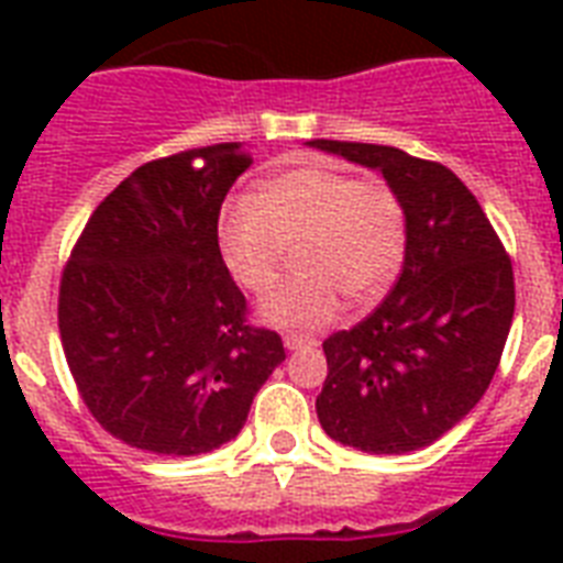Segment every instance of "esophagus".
<instances>
[{
  "label": "esophagus",
  "instance_id": "1",
  "mask_svg": "<svg viewBox=\"0 0 563 563\" xmlns=\"http://www.w3.org/2000/svg\"><path fill=\"white\" fill-rule=\"evenodd\" d=\"M286 344V351H303V347H316V339H309V335H286L283 339Z\"/></svg>",
  "mask_w": 563,
  "mask_h": 563
}]
</instances>
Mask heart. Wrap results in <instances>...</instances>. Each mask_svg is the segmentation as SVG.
<instances>
[{"label":"heart","mask_w":563,"mask_h":563,"mask_svg":"<svg viewBox=\"0 0 563 563\" xmlns=\"http://www.w3.org/2000/svg\"><path fill=\"white\" fill-rule=\"evenodd\" d=\"M289 251H298V274L263 300L260 316L316 330L339 316L342 298L365 307L391 289L406 254V207L385 180L303 166L263 180L251 203L221 216L219 254L251 295L272 289Z\"/></svg>","instance_id":"b5f03b06"}]
</instances>
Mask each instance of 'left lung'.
Returning a JSON list of instances; mask_svg holds the SVG:
<instances>
[{
	"instance_id": "8db88e82",
	"label": "left lung",
	"mask_w": 563,
	"mask_h": 563,
	"mask_svg": "<svg viewBox=\"0 0 563 563\" xmlns=\"http://www.w3.org/2000/svg\"><path fill=\"white\" fill-rule=\"evenodd\" d=\"M379 169L406 207L388 298L324 342L316 409L333 441L376 455L429 446L488 391L515 318V272L473 192L441 163L391 145L312 140Z\"/></svg>"
}]
</instances>
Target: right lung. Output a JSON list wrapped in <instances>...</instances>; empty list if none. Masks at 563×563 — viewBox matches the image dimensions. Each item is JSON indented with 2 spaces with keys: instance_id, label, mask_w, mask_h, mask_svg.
<instances>
[{
  "instance_id": "obj_1",
  "label": "right lung",
  "mask_w": 563,
  "mask_h": 563,
  "mask_svg": "<svg viewBox=\"0 0 563 563\" xmlns=\"http://www.w3.org/2000/svg\"><path fill=\"white\" fill-rule=\"evenodd\" d=\"M239 143L131 172L92 210L60 277L57 327L84 406L128 446L201 455L245 427L260 385L286 360L247 324L219 254L224 195L251 166Z\"/></svg>"
}]
</instances>
